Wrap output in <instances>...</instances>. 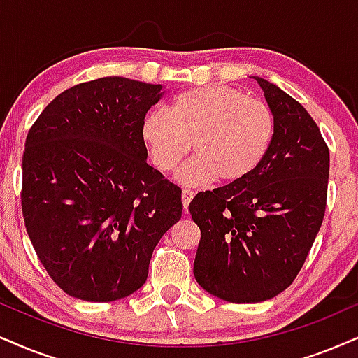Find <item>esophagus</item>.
Here are the masks:
<instances>
[{"label":"esophagus","mask_w":358,"mask_h":358,"mask_svg":"<svg viewBox=\"0 0 358 358\" xmlns=\"http://www.w3.org/2000/svg\"><path fill=\"white\" fill-rule=\"evenodd\" d=\"M193 196H194V193L192 192V189H183L182 192V203H183L185 211H188V205L192 203Z\"/></svg>","instance_id":"esophagus-1"}]
</instances>
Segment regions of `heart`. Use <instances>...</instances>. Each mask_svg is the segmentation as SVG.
Listing matches in <instances>:
<instances>
[{
    "mask_svg": "<svg viewBox=\"0 0 358 358\" xmlns=\"http://www.w3.org/2000/svg\"><path fill=\"white\" fill-rule=\"evenodd\" d=\"M142 137L162 171L175 170L193 148L196 157L176 173L183 185H229L259 169L273 143L274 117L264 102L241 90L201 85L176 94L169 112H150Z\"/></svg>",
    "mask_w": 358,
    "mask_h": 358,
    "instance_id": "obj_1",
    "label": "heart"
}]
</instances>
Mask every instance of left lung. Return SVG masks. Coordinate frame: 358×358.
I'll list each match as a JSON object with an SVG mask.
<instances>
[{
	"mask_svg": "<svg viewBox=\"0 0 358 358\" xmlns=\"http://www.w3.org/2000/svg\"><path fill=\"white\" fill-rule=\"evenodd\" d=\"M255 79L274 117L268 155L246 180L198 193L188 206L201 231L194 279L234 304L273 299L291 286L327 200L329 148L319 127L282 89Z\"/></svg>",
	"mask_w": 358,
	"mask_h": 358,
	"instance_id": "obj_1",
	"label": "left lung"
}]
</instances>
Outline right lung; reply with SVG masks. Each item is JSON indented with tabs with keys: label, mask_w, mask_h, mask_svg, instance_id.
<instances>
[{
	"label": "right lung",
	"mask_w": 358,
	"mask_h": 358,
	"mask_svg": "<svg viewBox=\"0 0 358 358\" xmlns=\"http://www.w3.org/2000/svg\"><path fill=\"white\" fill-rule=\"evenodd\" d=\"M162 84L101 78L64 90L26 137L21 205L36 255L66 294L124 299L182 218V189L147 164L142 127Z\"/></svg>",
	"instance_id": "obj_1"
}]
</instances>
